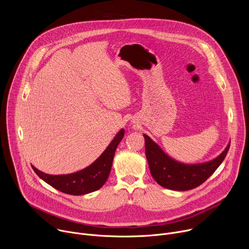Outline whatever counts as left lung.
Wrapping results in <instances>:
<instances>
[{"mask_svg": "<svg viewBox=\"0 0 249 249\" xmlns=\"http://www.w3.org/2000/svg\"><path fill=\"white\" fill-rule=\"evenodd\" d=\"M144 138L146 157L154 179L160 186L176 191L190 190L204 183L223 162L231 145L209 162L184 164L165 155L149 136L144 135Z\"/></svg>", "mask_w": 249, "mask_h": 249, "instance_id": "obj_1", "label": "left lung"}]
</instances>
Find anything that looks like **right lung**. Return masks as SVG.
<instances>
[{"label": "right lung", "mask_w": 249, "mask_h": 249, "mask_svg": "<svg viewBox=\"0 0 249 249\" xmlns=\"http://www.w3.org/2000/svg\"><path fill=\"white\" fill-rule=\"evenodd\" d=\"M123 136L124 130L122 129L94 162L75 173L50 175L31 166L42 180L63 193L70 195L88 194L98 190L107 180L116 148Z\"/></svg>", "instance_id": "1"}]
</instances>
